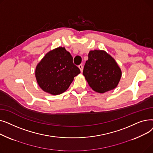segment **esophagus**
Instances as JSON below:
<instances>
[{
    "instance_id": "1",
    "label": "esophagus",
    "mask_w": 153,
    "mask_h": 153,
    "mask_svg": "<svg viewBox=\"0 0 153 153\" xmlns=\"http://www.w3.org/2000/svg\"><path fill=\"white\" fill-rule=\"evenodd\" d=\"M78 67L80 69V70H81V71L82 72V71H83V65H82V64H79Z\"/></svg>"
}]
</instances>
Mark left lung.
Returning <instances> with one entry per match:
<instances>
[{
    "label": "left lung",
    "mask_w": 153,
    "mask_h": 153,
    "mask_svg": "<svg viewBox=\"0 0 153 153\" xmlns=\"http://www.w3.org/2000/svg\"><path fill=\"white\" fill-rule=\"evenodd\" d=\"M83 75L94 91L104 93L117 86L122 71L115 59L105 51L94 50L89 53Z\"/></svg>",
    "instance_id": "obj_1"
}]
</instances>
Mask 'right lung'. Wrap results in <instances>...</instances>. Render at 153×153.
<instances>
[{
  "mask_svg": "<svg viewBox=\"0 0 153 153\" xmlns=\"http://www.w3.org/2000/svg\"><path fill=\"white\" fill-rule=\"evenodd\" d=\"M72 56L64 48L48 53L37 65L35 76L46 92L58 95L65 92L81 71L73 63Z\"/></svg>",
  "mask_w": 153,
  "mask_h": 153,
  "instance_id": "add662e5",
  "label": "right lung"
}]
</instances>
